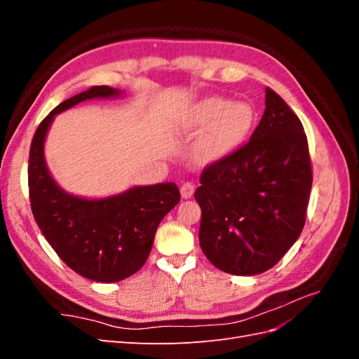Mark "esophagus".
Segmentation results:
<instances>
[{
  "label": "esophagus",
  "mask_w": 359,
  "mask_h": 359,
  "mask_svg": "<svg viewBox=\"0 0 359 359\" xmlns=\"http://www.w3.org/2000/svg\"><path fill=\"white\" fill-rule=\"evenodd\" d=\"M193 193H194V186L191 182H182V186H181V198L182 199H190L191 196H193Z\"/></svg>",
  "instance_id": "obj_1"
}]
</instances>
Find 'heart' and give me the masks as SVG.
I'll return each instance as SVG.
<instances>
[{"instance_id":"heart-1","label":"heart","mask_w":359,"mask_h":359,"mask_svg":"<svg viewBox=\"0 0 359 359\" xmlns=\"http://www.w3.org/2000/svg\"><path fill=\"white\" fill-rule=\"evenodd\" d=\"M255 112L247 103H233L224 97H206L194 107L189 127L196 133L205 132L194 148L201 165H211L240 148L250 135Z\"/></svg>"}]
</instances>
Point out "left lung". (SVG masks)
Masks as SVG:
<instances>
[{"label": "left lung", "mask_w": 359, "mask_h": 359, "mask_svg": "<svg viewBox=\"0 0 359 359\" xmlns=\"http://www.w3.org/2000/svg\"><path fill=\"white\" fill-rule=\"evenodd\" d=\"M311 182L299 118L266 88L264 116L248 142L201 175L194 199L202 210V252L224 273H265L299 238Z\"/></svg>", "instance_id": "8db88e82"}]
</instances>
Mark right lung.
I'll use <instances>...</instances> for the list:
<instances>
[{"mask_svg":"<svg viewBox=\"0 0 359 359\" xmlns=\"http://www.w3.org/2000/svg\"><path fill=\"white\" fill-rule=\"evenodd\" d=\"M121 94L111 86H91L58 104L36 130L29 148L31 211L50 247L85 278L115 283L144 266L160 222L180 202L175 182L139 186L115 196L85 199L62 190L48 170L45 139L55 115L90 99Z\"/></svg>","mask_w":359,"mask_h":359,"instance_id":"add662e5","label":"right lung"}]
</instances>
